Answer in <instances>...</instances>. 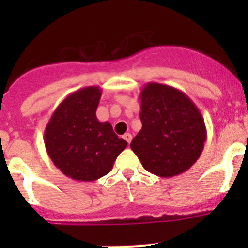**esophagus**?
<instances>
[{
	"instance_id": "esophagus-1",
	"label": "esophagus",
	"mask_w": 248,
	"mask_h": 248,
	"mask_svg": "<svg viewBox=\"0 0 248 248\" xmlns=\"http://www.w3.org/2000/svg\"><path fill=\"white\" fill-rule=\"evenodd\" d=\"M124 139L126 140V141L129 144V142H131V140H132V134L131 133H124Z\"/></svg>"
}]
</instances>
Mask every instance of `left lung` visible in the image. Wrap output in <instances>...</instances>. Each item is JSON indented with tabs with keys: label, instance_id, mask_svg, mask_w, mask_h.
I'll list each match as a JSON object with an SVG mask.
<instances>
[{
	"label": "left lung",
	"instance_id": "obj_1",
	"mask_svg": "<svg viewBox=\"0 0 248 248\" xmlns=\"http://www.w3.org/2000/svg\"><path fill=\"white\" fill-rule=\"evenodd\" d=\"M139 97L142 127L131 149L145 170L161 177L188 170L206 141L201 110L182 91L158 82L144 85Z\"/></svg>",
	"mask_w": 248,
	"mask_h": 248
}]
</instances>
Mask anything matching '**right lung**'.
<instances>
[{"label":"right lung","instance_id":"1","mask_svg":"<svg viewBox=\"0 0 248 248\" xmlns=\"http://www.w3.org/2000/svg\"><path fill=\"white\" fill-rule=\"evenodd\" d=\"M99 86H86L67 96L52 112L44 144L57 169L77 181L91 182L112 169L127 141L119 138L110 122H101L96 110Z\"/></svg>","mask_w":248,"mask_h":248}]
</instances>
